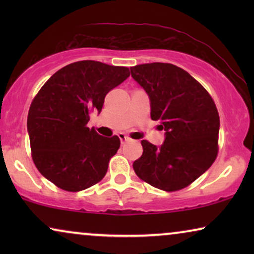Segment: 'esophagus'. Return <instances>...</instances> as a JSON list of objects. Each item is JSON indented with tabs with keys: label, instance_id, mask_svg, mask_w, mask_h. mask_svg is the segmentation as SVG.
<instances>
[{
	"label": "esophagus",
	"instance_id": "34e87169",
	"mask_svg": "<svg viewBox=\"0 0 254 254\" xmlns=\"http://www.w3.org/2000/svg\"><path fill=\"white\" fill-rule=\"evenodd\" d=\"M119 138H120V141H121V143H126V142H129L130 141V137H128L127 135H125V134H119Z\"/></svg>",
	"mask_w": 254,
	"mask_h": 254
}]
</instances>
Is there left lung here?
I'll list each match as a JSON object with an SVG mask.
<instances>
[{"label":"left lung","mask_w":254,"mask_h":254,"mask_svg":"<svg viewBox=\"0 0 254 254\" xmlns=\"http://www.w3.org/2000/svg\"><path fill=\"white\" fill-rule=\"evenodd\" d=\"M150 100V117L165 131L162 145L142 140L134 171L156 189L173 192L203 175L217 156L220 117L209 93L184 69L171 64L130 68Z\"/></svg>","instance_id":"8db88e82"}]
</instances>
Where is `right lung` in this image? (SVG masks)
<instances>
[{"mask_svg":"<svg viewBox=\"0 0 254 254\" xmlns=\"http://www.w3.org/2000/svg\"><path fill=\"white\" fill-rule=\"evenodd\" d=\"M129 77V69L78 61L58 70L34 97L27 116L32 158L45 178L68 192L100 182L120 147L86 124L102 112L109 91Z\"/></svg>","mask_w":254,"mask_h":254,"instance_id":"right-lung-1","label":"right lung"}]
</instances>
